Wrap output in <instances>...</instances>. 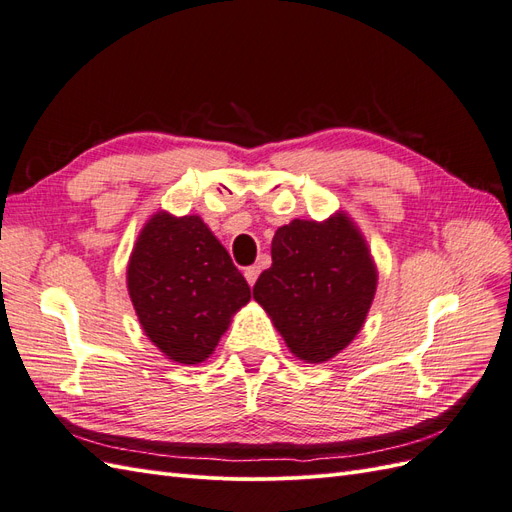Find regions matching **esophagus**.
<instances>
[{"mask_svg":"<svg viewBox=\"0 0 512 512\" xmlns=\"http://www.w3.org/2000/svg\"><path fill=\"white\" fill-rule=\"evenodd\" d=\"M258 273H260V269L258 267H247L245 269V280H247V284H250V286H254L256 284V280H258Z\"/></svg>","mask_w":512,"mask_h":512,"instance_id":"34e87169","label":"esophagus"}]
</instances>
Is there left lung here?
Returning a JSON list of instances; mask_svg holds the SVG:
<instances>
[{
    "label": "left lung",
    "mask_w": 512,
    "mask_h": 512,
    "mask_svg": "<svg viewBox=\"0 0 512 512\" xmlns=\"http://www.w3.org/2000/svg\"><path fill=\"white\" fill-rule=\"evenodd\" d=\"M271 258L254 299L294 356L305 363L333 359L361 331L378 284L359 228L346 213L327 222L292 220L277 228Z\"/></svg>",
    "instance_id": "left-lung-1"
}]
</instances>
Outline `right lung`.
Segmentation results:
<instances>
[{"label": "right lung", "instance_id": "right-lung-1", "mask_svg": "<svg viewBox=\"0 0 512 512\" xmlns=\"http://www.w3.org/2000/svg\"><path fill=\"white\" fill-rule=\"evenodd\" d=\"M128 292L145 335L170 361L209 359L232 314L252 299L245 277L198 215L158 211L128 262Z\"/></svg>", "mask_w": 512, "mask_h": 512}]
</instances>
